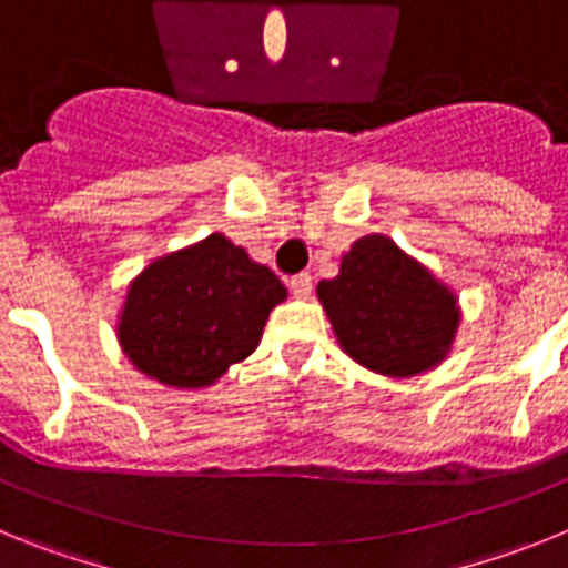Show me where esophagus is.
<instances>
[{"mask_svg": "<svg viewBox=\"0 0 568 568\" xmlns=\"http://www.w3.org/2000/svg\"><path fill=\"white\" fill-rule=\"evenodd\" d=\"M290 290H293L295 298H310V293H313V278H310L307 273H298L290 278Z\"/></svg>", "mask_w": 568, "mask_h": 568, "instance_id": "esophagus-1", "label": "esophagus"}]
</instances>
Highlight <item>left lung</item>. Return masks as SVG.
Returning a JSON list of instances; mask_svg holds the SVG:
<instances>
[{"instance_id":"left-lung-1","label":"left lung","mask_w":568,"mask_h":568,"mask_svg":"<svg viewBox=\"0 0 568 568\" xmlns=\"http://www.w3.org/2000/svg\"><path fill=\"white\" fill-rule=\"evenodd\" d=\"M341 349L386 378L429 373L449 355L460 324L458 295L386 235H364L318 284Z\"/></svg>"}]
</instances>
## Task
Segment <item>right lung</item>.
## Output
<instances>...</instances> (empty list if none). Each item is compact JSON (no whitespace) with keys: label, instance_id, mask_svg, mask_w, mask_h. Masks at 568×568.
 Masks as SVG:
<instances>
[{"label":"right lung","instance_id":"obj_1","mask_svg":"<svg viewBox=\"0 0 568 568\" xmlns=\"http://www.w3.org/2000/svg\"><path fill=\"white\" fill-rule=\"evenodd\" d=\"M287 287L224 233L150 261L128 284L115 335L139 373L204 389L253 355Z\"/></svg>","mask_w":568,"mask_h":568}]
</instances>
